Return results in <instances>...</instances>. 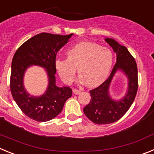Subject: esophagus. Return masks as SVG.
I'll list each match as a JSON object with an SVG mask.
<instances>
[{
    "label": "esophagus",
    "instance_id": "esophagus-1",
    "mask_svg": "<svg viewBox=\"0 0 154 154\" xmlns=\"http://www.w3.org/2000/svg\"><path fill=\"white\" fill-rule=\"evenodd\" d=\"M72 92H73V93L75 94V95H79V94L80 92H81V90H79V89H74L72 90Z\"/></svg>",
    "mask_w": 154,
    "mask_h": 154
}]
</instances>
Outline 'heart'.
Returning a JSON list of instances; mask_svg holds the SVG:
<instances>
[{
    "label": "heart",
    "mask_w": 154,
    "mask_h": 154,
    "mask_svg": "<svg viewBox=\"0 0 154 154\" xmlns=\"http://www.w3.org/2000/svg\"><path fill=\"white\" fill-rule=\"evenodd\" d=\"M67 58H58L55 68L65 83L75 79L76 69L88 86L95 87L108 78L113 64L111 51L92 42H80L67 51Z\"/></svg>",
    "instance_id": "1"
}]
</instances>
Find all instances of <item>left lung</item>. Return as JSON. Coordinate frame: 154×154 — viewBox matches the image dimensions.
Instances as JSON below:
<instances>
[{
  "label": "left lung",
  "mask_w": 154,
  "mask_h": 154,
  "mask_svg": "<svg viewBox=\"0 0 154 154\" xmlns=\"http://www.w3.org/2000/svg\"><path fill=\"white\" fill-rule=\"evenodd\" d=\"M116 54V63L109 77L96 89L89 91L91 100L83 109L87 117L96 124H109L119 120L133 104L138 89V71L137 63L125 46L112 38H106ZM118 70L125 73L128 80L126 95L120 100H113L109 93L110 84Z\"/></svg>",
  "instance_id": "obj_1"
}]
</instances>
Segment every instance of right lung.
Returning a JSON list of instances; mask_svg holds the SVG:
<instances>
[{
    "label": "right lung",
    "mask_w": 154,
    "mask_h": 154,
    "mask_svg": "<svg viewBox=\"0 0 154 154\" xmlns=\"http://www.w3.org/2000/svg\"><path fill=\"white\" fill-rule=\"evenodd\" d=\"M73 34L67 35L41 33L18 48L11 62V92L17 105L27 116L38 122H47L62 112L64 104L72 96V89L56 85L55 58ZM31 65L46 69L49 79L46 91L40 97L30 95L23 86V76Z\"/></svg>",
    "instance_id": "right-lung-1"
}]
</instances>
